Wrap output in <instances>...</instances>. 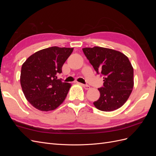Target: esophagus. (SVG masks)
Listing matches in <instances>:
<instances>
[{"label":"esophagus","mask_w":156,"mask_h":156,"mask_svg":"<svg viewBox=\"0 0 156 156\" xmlns=\"http://www.w3.org/2000/svg\"><path fill=\"white\" fill-rule=\"evenodd\" d=\"M80 84H81V86H83L84 88H85L86 90H88V89H90V86H88V85H87V84H81V83H79Z\"/></svg>","instance_id":"34e87169"}]
</instances>
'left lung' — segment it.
<instances>
[{"label": "left lung", "instance_id": "8db88e82", "mask_svg": "<svg viewBox=\"0 0 156 156\" xmlns=\"http://www.w3.org/2000/svg\"><path fill=\"white\" fill-rule=\"evenodd\" d=\"M83 51L97 73L103 76V87L98 88L100 97L94 105L102 111L118 109L133 88V68L128 58L120 51L97 46Z\"/></svg>", "mask_w": 156, "mask_h": 156}]
</instances>
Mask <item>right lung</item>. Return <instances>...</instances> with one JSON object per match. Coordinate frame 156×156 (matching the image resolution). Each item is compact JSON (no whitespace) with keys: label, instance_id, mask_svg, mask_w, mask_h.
<instances>
[{"label":"right lung","instance_id":"obj_1","mask_svg":"<svg viewBox=\"0 0 156 156\" xmlns=\"http://www.w3.org/2000/svg\"><path fill=\"white\" fill-rule=\"evenodd\" d=\"M73 48L54 46L36 52L21 67L20 83L30 104L41 111H53L62 103L71 84L57 79Z\"/></svg>","mask_w":156,"mask_h":156}]
</instances>
